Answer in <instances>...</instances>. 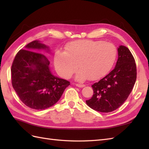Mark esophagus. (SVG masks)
<instances>
[{
  "label": "esophagus",
  "mask_w": 149,
  "mask_h": 149,
  "mask_svg": "<svg viewBox=\"0 0 149 149\" xmlns=\"http://www.w3.org/2000/svg\"><path fill=\"white\" fill-rule=\"evenodd\" d=\"M75 85H76V86L79 87V88H83L85 86L84 84H75Z\"/></svg>",
  "instance_id": "obj_1"
}]
</instances>
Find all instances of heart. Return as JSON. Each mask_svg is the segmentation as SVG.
Masks as SVG:
<instances>
[{"mask_svg": "<svg viewBox=\"0 0 149 149\" xmlns=\"http://www.w3.org/2000/svg\"><path fill=\"white\" fill-rule=\"evenodd\" d=\"M116 56V47L112 43L80 40L68 43L65 52L57 51L54 64L59 74L65 78L70 77L79 67L77 81L96 80L110 70Z\"/></svg>", "mask_w": 149, "mask_h": 149, "instance_id": "heart-1", "label": "heart"}]
</instances>
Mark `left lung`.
<instances>
[{"label":"left lung","instance_id":"8db88e82","mask_svg":"<svg viewBox=\"0 0 149 149\" xmlns=\"http://www.w3.org/2000/svg\"><path fill=\"white\" fill-rule=\"evenodd\" d=\"M118 55L115 68L91 86L93 95L86 100L88 106L97 111L109 113L118 109L127 100L136 80V65L130 50L120 45Z\"/></svg>","mask_w":149,"mask_h":149}]
</instances>
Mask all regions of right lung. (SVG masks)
<instances>
[{"instance_id": "add662e5", "label": "right lung", "mask_w": 149, "mask_h": 149, "mask_svg": "<svg viewBox=\"0 0 149 149\" xmlns=\"http://www.w3.org/2000/svg\"><path fill=\"white\" fill-rule=\"evenodd\" d=\"M26 48L28 50H19L13 62L12 86L25 105L34 109H45L58 102L70 82L52 75L48 58L32 51L49 50L48 47L34 40Z\"/></svg>"}]
</instances>
